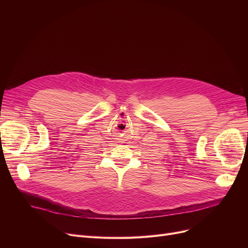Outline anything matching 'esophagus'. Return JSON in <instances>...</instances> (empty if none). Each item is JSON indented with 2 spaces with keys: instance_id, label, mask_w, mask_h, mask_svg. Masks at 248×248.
Here are the masks:
<instances>
[{
  "instance_id": "1",
  "label": "esophagus",
  "mask_w": 248,
  "mask_h": 248,
  "mask_svg": "<svg viewBox=\"0 0 248 248\" xmlns=\"http://www.w3.org/2000/svg\"><path fill=\"white\" fill-rule=\"evenodd\" d=\"M120 140V141H124V140H123V139H119V140Z\"/></svg>"
}]
</instances>
